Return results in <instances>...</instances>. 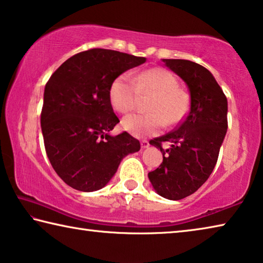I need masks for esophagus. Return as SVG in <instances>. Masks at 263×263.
Instances as JSON below:
<instances>
[{"instance_id": "obj_1", "label": "esophagus", "mask_w": 263, "mask_h": 263, "mask_svg": "<svg viewBox=\"0 0 263 263\" xmlns=\"http://www.w3.org/2000/svg\"><path fill=\"white\" fill-rule=\"evenodd\" d=\"M149 147V142L148 141H141V148L142 149H145V148H148Z\"/></svg>"}]
</instances>
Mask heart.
Wrapping results in <instances>:
<instances>
[{"mask_svg":"<svg viewBox=\"0 0 263 263\" xmlns=\"http://www.w3.org/2000/svg\"><path fill=\"white\" fill-rule=\"evenodd\" d=\"M156 94L149 107L150 114H132L123 118L124 132L134 137L156 135L166 126L167 120L176 123L187 110L189 98L178 88V80L170 71L162 67L136 73H122L113 80L109 87V101L115 110L128 113L135 109L140 94Z\"/></svg>","mask_w":263,"mask_h":263,"instance_id":"1","label":"heart"}]
</instances>
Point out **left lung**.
I'll return each mask as SVG.
<instances>
[{
	"label": "left lung",
	"instance_id": "8db88e82",
	"mask_svg": "<svg viewBox=\"0 0 263 263\" xmlns=\"http://www.w3.org/2000/svg\"><path fill=\"white\" fill-rule=\"evenodd\" d=\"M163 62L186 84L190 109L175 130L150 141L160 148L163 162L148 177L158 195L179 200L195 193L216 166L227 132V99L208 68L184 59ZM163 141L172 148L163 149Z\"/></svg>",
	"mask_w": 263,
	"mask_h": 263
}]
</instances>
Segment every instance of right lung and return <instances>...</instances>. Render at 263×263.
<instances>
[{
    "label": "right lung",
    "mask_w": 263,
    "mask_h": 263,
    "mask_svg": "<svg viewBox=\"0 0 263 263\" xmlns=\"http://www.w3.org/2000/svg\"><path fill=\"white\" fill-rule=\"evenodd\" d=\"M147 58L91 49L64 62L47 81L41 114L46 155L57 175L76 190L106 186L127 155L139 152L128 133H109L119 123L109 101L113 80Z\"/></svg>",
    "instance_id": "right-lung-1"
}]
</instances>
